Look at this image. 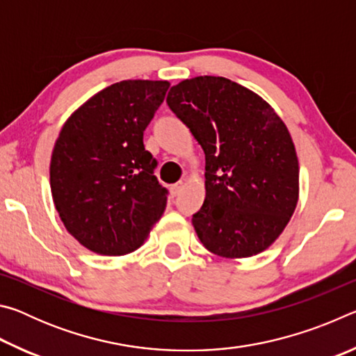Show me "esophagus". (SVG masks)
Here are the masks:
<instances>
[{"instance_id": "1", "label": "esophagus", "mask_w": 356, "mask_h": 356, "mask_svg": "<svg viewBox=\"0 0 356 356\" xmlns=\"http://www.w3.org/2000/svg\"><path fill=\"white\" fill-rule=\"evenodd\" d=\"M184 188V182L182 180H179L177 184H174L172 186H171V193H172V196H177L179 193H180V190Z\"/></svg>"}]
</instances>
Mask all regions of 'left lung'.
<instances>
[{
  "mask_svg": "<svg viewBox=\"0 0 356 356\" xmlns=\"http://www.w3.org/2000/svg\"><path fill=\"white\" fill-rule=\"evenodd\" d=\"M166 104L206 154V200L191 220L201 243L229 259L267 250L298 201V159L284 122L222 76L184 80Z\"/></svg>",
  "mask_w": 356,
  "mask_h": 356,
  "instance_id": "left-lung-1",
  "label": "left lung"
}]
</instances>
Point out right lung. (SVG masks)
I'll use <instances>...</instances> for the list:
<instances>
[{"mask_svg": "<svg viewBox=\"0 0 356 356\" xmlns=\"http://www.w3.org/2000/svg\"><path fill=\"white\" fill-rule=\"evenodd\" d=\"M170 83H114L64 124L50 163L53 201L67 231L105 256L135 251L163 213L168 190L154 176L156 160L144 130Z\"/></svg>", "mask_w": 356, "mask_h": 356, "instance_id": "obj_1", "label": "right lung"}]
</instances>
